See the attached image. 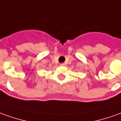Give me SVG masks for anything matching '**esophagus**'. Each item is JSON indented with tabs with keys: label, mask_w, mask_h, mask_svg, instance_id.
Masks as SVG:
<instances>
[{
	"label": "esophagus",
	"mask_w": 121,
	"mask_h": 121,
	"mask_svg": "<svg viewBox=\"0 0 121 121\" xmlns=\"http://www.w3.org/2000/svg\"><path fill=\"white\" fill-rule=\"evenodd\" d=\"M60 66H65V63H60Z\"/></svg>",
	"instance_id": "obj_1"
}]
</instances>
